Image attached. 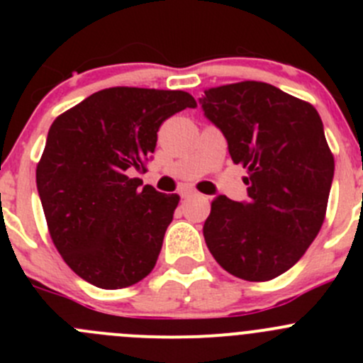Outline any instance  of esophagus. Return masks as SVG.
<instances>
[{
    "instance_id": "1",
    "label": "esophagus",
    "mask_w": 363,
    "mask_h": 363,
    "mask_svg": "<svg viewBox=\"0 0 363 363\" xmlns=\"http://www.w3.org/2000/svg\"><path fill=\"white\" fill-rule=\"evenodd\" d=\"M181 196L182 199H189V196H195L196 191L193 188H188V186H184V188H181Z\"/></svg>"
}]
</instances>
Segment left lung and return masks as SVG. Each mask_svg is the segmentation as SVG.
Segmentation results:
<instances>
[{
  "label": "left lung",
  "instance_id": "left-lung-1",
  "mask_svg": "<svg viewBox=\"0 0 363 363\" xmlns=\"http://www.w3.org/2000/svg\"><path fill=\"white\" fill-rule=\"evenodd\" d=\"M203 113L247 168V202L219 195L203 237L216 262L244 281H270L295 265L327 214L334 156L316 108L265 82L211 87Z\"/></svg>",
  "mask_w": 363,
  "mask_h": 363
}]
</instances>
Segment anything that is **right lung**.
<instances>
[{
	"instance_id": "right-lung-1",
	"label": "right lung",
	"mask_w": 363,
	"mask_h": 363,
	"mask_svg": "<svg viewBox=\"0 0 363 363\" xmlns=\"http://www.w3.org/2000/svg\"><path fill=\"white\" fill-rule=\"evenodd\" d=\"M188 107L184 91L108 87L50 126L36 188L54 246L87 283L119 290L155 269L181 199L130 174L155 152L161 123Z\"/></svg>"
}]
</instances>
